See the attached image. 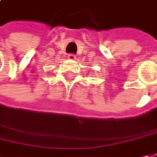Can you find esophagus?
<instances>
[{
	"label": "esophagus",
	"instance_id": "1",
	"mask_svg": "<svg viewBox=\"0 0 157 157\" xmlns=\"http://www.w3.org/2000/svg\"><path fill=\"white\" fill-rule=\"evenodd\" d=\"M67 59H71V60H74V59H75V54H68L67 55Z\"/></svg>",
	"mask_w": 157,
	"mask_h": 157
}]
</instances>
